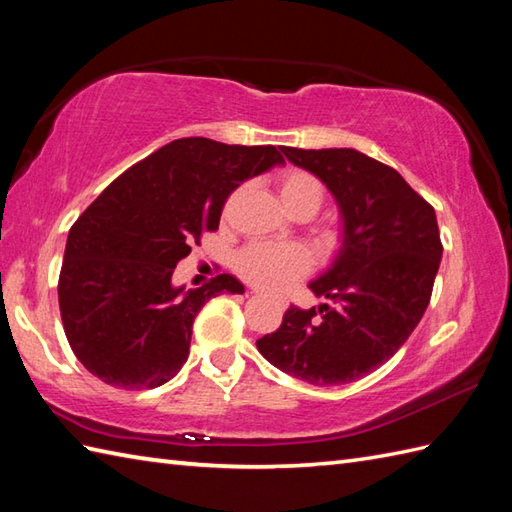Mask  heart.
<instances>
[{
  "label": "heart",
  "instance_id": "b5f03b06",
  "mask_svg": "<svg viewBox=\"0 0 512 512\" xmlns=\"http://www.w3.org/2000/svg\"><path fill=\"white\" fill-rule=\"evenodd\" d=\"M278 192L291 214H313L324 201L322 181L306 170H287L278 179ZM313 267L311 252L298 243L258 241L241 249L236 269L252 285L267 291H282L306 276Z\"/></svg>",
  "mask_w": 512,
  "mask_h": 512
}]
</instances>
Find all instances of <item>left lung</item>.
I'll list each match as a JSON object with an SVG mask.
<instances>
[{
    "label": "left lung",
    "instance_id": "obj_1",
    "mask_svg": "<svg viewBox=\"0 0 512 512\" xmlns=\"http://www.w3.org/2000/svg\"><path fill=\"white\" fill-rule=\"evenodd\" d=\"M282 153L322 181L342 214V245L309 282L335 306H289L256 346L295 379L352 383L383 366L427 309L442 258L436 212L394 168L355 149Z\"/></svg>",
    "mask_w": 512,
    "mask_h": 512
}]
</instances>
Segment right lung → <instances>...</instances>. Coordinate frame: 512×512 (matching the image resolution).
I'll return each mask as SVG.
<instances>
[{"instance_id": "obj_1", "label": "right lung", "mask_w": 512, "mask_h": 512, "mask_svg": "<svg viewBox=\"0 0 512 512\" xmlns=\"http://www.w3.org/2000/svg\"><path fill=\"white\" fill-rule=\"evenodd\" d=\"M278 164L285 157L271 144L181 138L124 170L78 217L59 306L67 342L94 377L122 390L175 377L201 306L245 287L230 274L199 289L175 287L173 271L203 232L219 230L230 192Z\"/></svg>"}]
</instances>
